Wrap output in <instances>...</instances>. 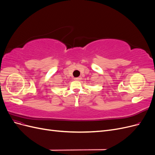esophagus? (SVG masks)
<instances>
[{
	"label": "esophagus",
	"instance_id": "esophagus-1",
	"mask_svg": "<svg viewBox=\"0 0 155 155\" xmlns=\"http://www.w3.org/2000/svg\"><path fill=\"white\" fill-rule=\"evenodd\" d=\"M74 79H75V80H76V81L81 80V77H78V78H74Z\"/></svg>",
	"mask_w": 155,
	"mask_h": 155
}]
</instances>
